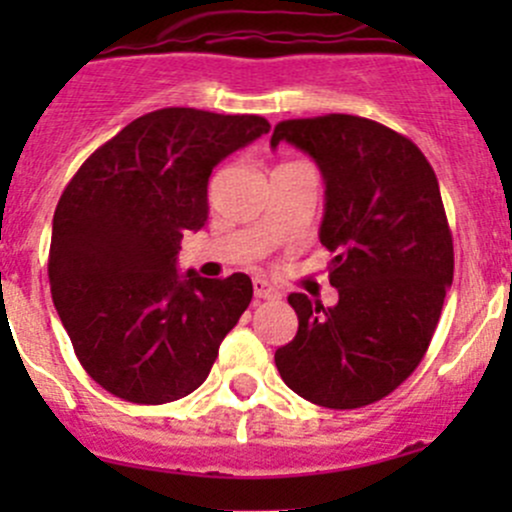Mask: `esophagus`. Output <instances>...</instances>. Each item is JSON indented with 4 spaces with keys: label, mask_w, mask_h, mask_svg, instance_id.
Segmentation results:
<instances>
[{
    "label": "esophagus",
    "mask_w": 512,
    "mask_h": 512,
    "mask_svg": "<svg viewBox=\"0 0 512 512\" xmlns=\"http://www.w3.org/2000/svg\"><path fill=\"white\" fill-rule=\"evenodd\" d=\"M252 289H255L257 299H277V297H280V292H277V289L272 287L270 282L262 280V277H255V280H252Z\"/></svg>",
    "instance_id": "obj_1"
}]
</instances>
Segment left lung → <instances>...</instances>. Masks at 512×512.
Returning a JSON list of instances; mask_svg holds the SVG:
<instances>
[{"label":"left lung","instance_id":"obj_1","mask_svg":"<svg viewBox=\"0 0 512 512\" xmlns=\"http://www.w3.org/2000/svg\"><path fill=\"white\" fill-rule=\"evenodd\" d=\"M324 175L319 240L334 252L324 307L289 294L294 339L275 364L294 394L324 409H361L399 389L426 354L453 282V237L436 173L414 141L349 113L275 126Z\"/></svg>","mask_w":512,"mask_h":512}]
</instances>
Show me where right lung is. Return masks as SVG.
Returning <instances> with one entry per match:
<instances>
[{
  "mask_svg": "<svg viewBox=\"0 0 512 512\" xmlns=\"http://www.w3.org/2000/svg\"><path fill=\"white\" fill-rule=\"evenodd\" d=\"M270 123L250 113L160 108L84 160L61 193L51 299L86 374L133 404L183 399L208 379L252 299L250 277H185L175 255L208 220V178Z\"/></svg>",
  "mask_w": 512,
  "mask_h": 512,
  "instance_id": "add662e5",
  "label": "right lung"
}]
</instances>
